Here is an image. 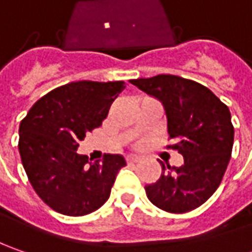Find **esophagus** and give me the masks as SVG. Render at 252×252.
<instances>
[{
	"label": "esophagus",
	"instance_id": "34e87169",
	"mask_svg": "<svg viewBox=\"0 0 252 252\" xmlns=\"http://www.w3.org/2000/svg\"><path fill=\"white\" fill-rule=\"evenodd\" d=\"M127 161L129 162H137V161H140V157L137 154H129L127 156Z\"/></svg>",
	"mask_w": 252,
	"mask_h": 252
}]
</instances>
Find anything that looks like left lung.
Segmentation results:
<instances>
[{
	"mask_svg": "<svg viewBox=\"0 0 252 252\" xmlns=\"http://www.w3.org/2000/svg\"><path fill=\"white\" fill-rule=\"evenodd\" d=\"M130 83L162 103L169 139L175 140L169 147L184 157L181 167L160 161L161 177L146 185L147 198L169 213L199 208L219 188L231 157L234 127L228 108L205 85L178 75Z\"/></svg>",
	"mask_w": 252,
	"mask_h": 252,
	"instance_id": "obj_1",
	"label": "left lung"
}]
</instances>
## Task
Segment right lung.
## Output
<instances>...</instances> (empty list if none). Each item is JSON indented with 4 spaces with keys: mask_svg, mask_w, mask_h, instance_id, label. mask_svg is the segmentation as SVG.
Listing matches in <instances>:
<instances>
[{
    "mask_svg": "<svg viewBox=\"0 0 252 252\" xmlns=\"http://www.w3.org/2000/svg\"><path fill=\"white\" fill-rule=\"evenodd\" d=\"M123 81H77L59 87L34 103L19 125V154L29 182L47 206L67 216H84L109 199L126 161L105 154L90 161L77 153L85 134L106 119Z\"/></svg>",
    "mask_w": 252,
    "mask_h": 252,
    "instance_id": "add662e5",
    "label": "right lung"
}]
</instances>
